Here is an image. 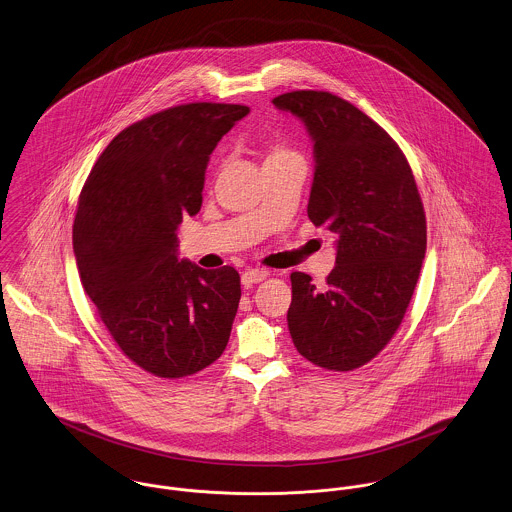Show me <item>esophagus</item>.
Returning <instances> with one entry per match:
<instances>
[{"instance_id":"esophagus-1","label":"esophagus","mask_w":512,"mask_h":512,"mask_svg":"<svg viewBox=\"0 0 512 512\" xmlns=\"http://www.w3.org/2000/svg\"><path fill=\"white\" fill-rule=\"evenodd\" d=\"M266 276H268V272L262 270V268L246 270V272L242 274V286H244V288H250V286H254V284H260V282L266 280Z\"/></svg>"}]
</instances>
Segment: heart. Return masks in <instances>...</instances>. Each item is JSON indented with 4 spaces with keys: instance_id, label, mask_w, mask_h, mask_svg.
<instances>
[{
    "instance_id": "1",
    "label": "heart",
    "mask_w": 512,
    "mask_h": 512,
    "mask_svg": "<svg viewBox=\"0 0 512 512\" xmlns=\"http://www.w3.org/2000/svg\"><path fill=\"white\" fill-rule=\"evenodd\" d=\"M274 153H280V151H274Z\"/></svg>"
}]
</instances>
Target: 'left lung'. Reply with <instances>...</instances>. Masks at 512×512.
<instances>
[{
	"instance_id": "1",
	"label": "left lung",
	"mask_w": 512,
	"mask_h": 512,
	"mask_svg": "<svg viewBox=\"0 0 512 512\" xmlns=\"http://www.w3.org/2000/svg\"><path fill=\"white\" fill-rule=\"evenodd\" d=\"M313 142L307 217L335 234L323 288L292 274L288 327L301 357L327 370L372 361L392 339L426 256V215L396 142L351 102L317 90L274 98Z\"/></svg>"
}]
</instances>
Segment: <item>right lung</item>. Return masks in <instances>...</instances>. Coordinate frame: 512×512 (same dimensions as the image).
Here are the masks:
<instances>
[{
    "instance_id": "add662e5",
    "label": "right lung",
    "mask_w": 512,
    "mask_h": 512,
    "mask_svg": "<svg viewBox=\"0 0 512 512\" xmlns=\"http://www.w3.org/2000/svg\"><path fill=\"white\" fill-rule=\"evenodd\" d=\"M248 112L195 102L136 122L102 151L78 197L82 288L122 353L155 376L195 374L226 349L240 276L181 260L177 228L201 211L211 153Z\"/></svg>"
}]
</instances>
